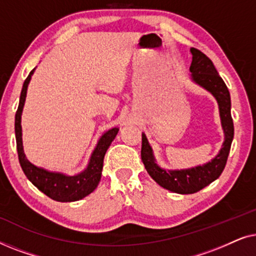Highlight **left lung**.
Wrapping results in <instances>:
<instances>
[{"instance_id":"8db88e82","label":"left lung","mask_w":256,"mask_h":256,"mask_svg":"<svg viewBox=\"0 0 256 256\" xmlns=\"http://www.w3.org/2000/svg\"><path fill=\"white\" fill-rule=\"evenodd\" d=\"M190 52L192 54L190 66L191 80L196 85L200 86L202 88L211 93L218 102L220 121H222L224 136H225L218 155L202 166L188 168V169H164L157 164L152 146L149 144L144 132H142L141 158L146 170L148 171L150 177L160 186L180 194H194L219 178L222 170L225 169L234 136L228 88L224 80L220 78L218 71L208 56L194 48H191Z\"/></svg>"}]
</instances>
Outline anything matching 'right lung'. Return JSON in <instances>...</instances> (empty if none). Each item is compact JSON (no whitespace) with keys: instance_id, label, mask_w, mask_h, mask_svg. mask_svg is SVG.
Segmentation results:
<instances>
[{"instance_id":"1","label":"right lung","mask_w":256,"mask_h":256,"mask_svg":"<svg viewBox=\"0 0 256 256\" xmlns=\"http://www.w3.org/2000/svg\"><path fill=\"white\" fill-rule=\"evenodd\" d=\"M30 72L26 82L23 84L22 92L20 96V104L15 115V135H16V144L17 152H18L20 164L22 166L23 172L26 174L28 180L36 186L38 190L46 194L48 197L57 202H76L80 199L85 198L86 196L96 190L98 184L101 180V174H102L104 166V157L106 154L108 146L113 142L115 136L118 135V128L114 127L104 132L98 141L96 148L90 154L88 164L82 172L76 174H66L58 171H50L44 169V168L37 166L26 158L23 149V140H22V113L24 104L26 99L28 86H29L31 76L34 72Z\"/></svg>"}]
</instances>
